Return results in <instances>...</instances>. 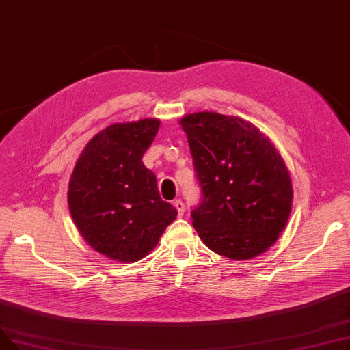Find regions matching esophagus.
<instances>
[{
  "instance_id": "obj_1",
  "label": "esophagus",
  "mask_w": 350,
  "mask_h": 350,
  "mask_svg": "<svg viewBox=\"0 0 350 350\" xmlns=\"http://www.w3.org/2000/svg\"><path fill=\"white\" fill-rule=\"evenodd\" d=\"M174 206H176V209H177L178 216H183V215H185V212H186V206H185L183 200H182V199H177V200L174 202Z\"/></svg>"
}]
</instances>
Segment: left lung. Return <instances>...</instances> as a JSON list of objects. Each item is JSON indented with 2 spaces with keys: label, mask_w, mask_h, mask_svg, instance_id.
I'll return each instance as SVG.
<instances>
[{
  "label": "left lung",
  "mask_w": 350,
  "mask_h": 350,
  "mask_svg": "<svg viewBox=\"0 0 350 350\" xmlns=\"http://www.w3.org/2000/svg\"><path fill=\"white\" fill-rule=\"evenodd\" d=\"M182 124L202 202L191 211L203 243L230 260H251L278 239L293 203L290 173L265 134L238 116L196 112Z\"/></svg>",
  "instance_id": "1"
}]
</instances>
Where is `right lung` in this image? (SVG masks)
<instances>
[{"label":"right lung","mask_w":350,"mask_h":350,"mask_svg":"<svg viewBox=\"0 0 350 350\" xmlns=\"http://www.w3.org/2000/svg\"><path fill=\"white\" fill-rule=\"evenodd\" d=\"M159 126L155 118L112 124L88 142L73 168L68 191L73 222L90 247L113 261L144 258L177 216L142 163Z\"/></svg>","instance_id":"1"}]
</instances>
